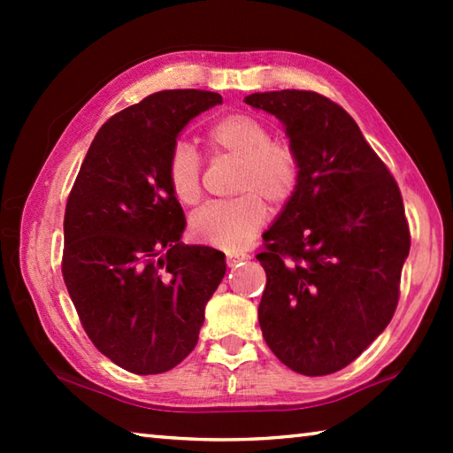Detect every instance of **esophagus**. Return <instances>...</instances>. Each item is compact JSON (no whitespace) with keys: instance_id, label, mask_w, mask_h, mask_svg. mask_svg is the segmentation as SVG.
Listing matches in <instances>:
<instances>
[{"instance_id":"34e87169","label":"esophagus","mask_w":453,"mask_h":453,"mask_svg":"<svg viewBox=\"0 0 453 453\" xmlns=\"http://www.w3.org/2000/svg\"><path fill=\"white\" fill-rule=\"evenodd\" d=\"M245 259H250V256L243 254V251H227V256H226V262L229 267H234L240 262H245Z\"/></svg>"}]
</instances>
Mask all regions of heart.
Wrapping results in <instances>:
<instances>
[{"label":"heart","instance_id":"obj_1","mask_svg":"<svg viewBox=\"0 0 453 453\" xmlns=\"http://www.w3.org/2000/svg\"><path fill=\"white\" fill-rule=\"evenodd\" d=\"M272 127L251 113H227L205 132L213 156L240 159L235 191L240 197L208 203L189 219L194 240L235 248L254 235L267 219V203L286 205L302 181V162L291 143L272 140ZM165 178L173 197L194 205L202 197V162L188 142H175L167 156Z\"/></svg>","mask_w":453,"mask_h":453}]
</instances>
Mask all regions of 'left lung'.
Returning a JSON list of instances; mask_svg holds the SVG:
<instances>
[{"mask_svg": "<svg viewBox=\"0 0 453 453\" xmlns=\"http://www.w3.org/2000/svg\"><path fill=\"white\" fill-rule=\"evenodd\" d=\"M245 104L286 126L302 162L296 196L264 234L257 318L281 364L327 375L354 362L392 321L410 254L400 188L354 118L303 89Z\"/></svg>", "mask_w": 453, "mask_h": 453, "instance_id": "obj_1", "label": "left lung"}]
</instances>
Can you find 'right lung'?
<instances>
[{"instance_id":"add662e5","label":"right lung","mask_w":453,"mask_h":453,"mask_svg":"<svg viewBox=\"0 0 453 453\" xmlns=\"http://www.w3.org/2000/svg\"><path fill=\"white\" fill-rule=\"evenodd\" d=\"M221 104L202 89H165L96 134L64 218L65 288L83 329L113 364L164 373L196 348L224 254L183 245L186 218L165 178L183 127Z\"/></svg>"}]
</instances>
